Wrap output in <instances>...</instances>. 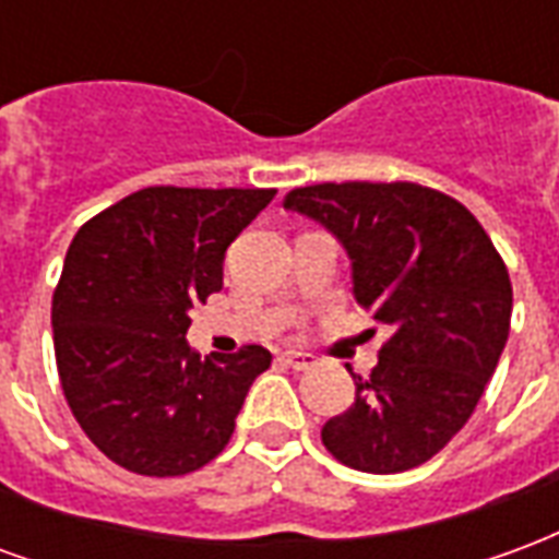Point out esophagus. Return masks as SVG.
Instances as JSON below:
<instances>
[{
  "mask_svg": "<svg viewBox=\"0 0 559 559\" xmlns=\"http://www.w3.org/2000/svg\"><path fill=\"white\" fill-rule=\"evenodd\" d=\"M281 359H284V365H290L293 371H308V368H314L317 365L314 356H311V353H302V350H287L284 356H281Z\"/></svg>",
  "mask_w": 559,
  "mask_h": 559,
  "instance_id": "34e87169",
  "label": "esophagus"
}]
</instances>
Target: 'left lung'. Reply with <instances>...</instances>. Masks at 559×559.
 <instances>
[{
	"label": "left lung",
	"instance_id": "1",
	"mask_svg": "<svg viewBox=\"0 0 559 559\" xmlns=\"http://www.w3.org/2000/svg\"><path fill=\"white\" fill-rule=\"evenodd\" d=\"M284 209L326 227L350 257L353 296L389 338L323 445L362 473L425 464L455 437L509 338L512 284L481 224L413 182L296 188Z\"/></svg>",
	"mask_w": 559,
	"mask_h": 559
}]
</instances>
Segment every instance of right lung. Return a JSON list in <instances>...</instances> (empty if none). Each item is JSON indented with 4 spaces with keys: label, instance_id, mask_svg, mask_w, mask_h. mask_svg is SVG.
Wrapping results in <instances>:
<instances>
[{
    "label": "right lung",
    "instance_id": "obj_1",
    "mask_svg": "<svg viewBox=\"0 0 559 559\" xmlns=\"http://www.w3.org/2000/svg\"><path fill=\"white\" fill-rule=\"evenodd\" d=\"M275 188H143L83 224L53 293L68 407L92 443L140 476H185L224 452L263 347H188V311L224 284L230 242Z\"/></svg>",
    "mask_w": 559,
    "mask_h": 559
}]
</instances>
